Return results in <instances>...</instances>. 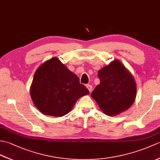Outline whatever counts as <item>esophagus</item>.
Segmentation results:
<instances>
[{
  "mask_svg": "<svg viewBox=\"0 0 160 160\" xmlns=\"http://www.w3.org/2000/svg\"><path fill=\"white\" fill-rule=\"evenodd\" d=\"M86 87H87V88L88 89V90L89 91V92L91 93V91H92V89H93V87H92V86L90 85V84H87Z\"/></svg>",
  "mask_w": 160,
  "mask_h": 160,
  "instance_id": "esophagus-1",
  "label": "esophagus"
}]
</instances>
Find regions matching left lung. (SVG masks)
Masks as SVG:
<instances>
[{"instance_id":"8db88e82","label":"left lung","mask_w":160,"mask_h":160,"mask_svg":"<svg viewBox=\"0 0 160 160\" xmlns=\"http://www.w3.org/2000/svg\"><path fill=\"white\" fill-rule=\"evenodd\" d=\"M98 76L100 83L91 96L105 114L116 115L131 107L136 97V84L120 61L115 60L102 68Z\"/></svg>"}]
</instances>
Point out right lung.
<instances>
[{
  "mask_svg": "<svg viewBox=\"0 0 160 160\" xmlns=\"http://www.w3.org/2000/svg\"><path fill=\"white\" fill-rule=\"evenodd\" d=\"M89 93L76 74L52 58L35 72L30 88L33 104L42 113L62 117L69 113L76 101Z\"/></svg>",
  "mask_w": 160,
  "mask_h": 160,
  "instance_id": "add662e5",
  "label": "right lung"
}]
</instances>
